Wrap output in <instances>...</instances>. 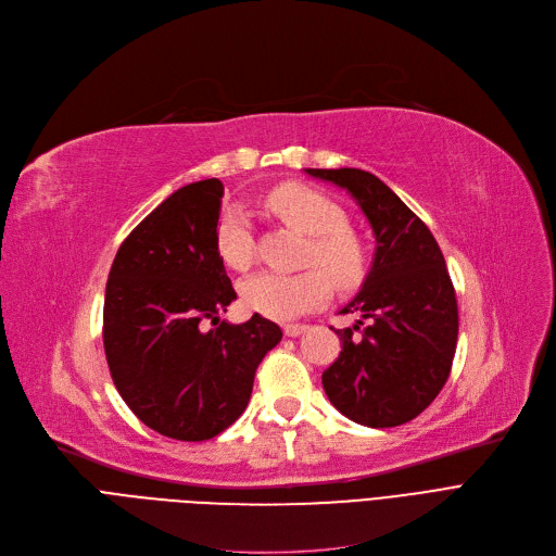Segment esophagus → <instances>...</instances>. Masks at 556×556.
I'll use <instances>...</instances> for the list:
<instances>
[{"instance_id": "obj_1", "label": "esophagus", "mask_w": 556, "mask_h": 556, "mask_svg": "<svg viewBox=\"0 0 556 556\" xmlns=\"http://www.w3.org/2000/svg\"><path fill=\"white\" fill-rule=\"evenodd\" d=\"M306 331V325H283V333L288 336V338H298L300 333H304Z\"/></svg>"}]
</instances>
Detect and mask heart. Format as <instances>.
<instances>
[{
    "mask_svg": "<svg viewBox=\"0 0 556 556\" xmlns=\"http://www.w3.org/2000/svg\"><path fill=\"white\" fill-rule=\"evenodd\" d=\"M266 204L286 225L308 233L304 263L317 268L295 275L266 270L248 277L241 283V300L250 311L288 319L325 304L331 295V281L349 290L365 279V248L346 227L349 220L340 204L302 185L275 187ZM216 250L225 266L233 270H248L252 266L254 233L248 214L237 204H229L218 216Z\"/></svg>",
    "mask_w": 556,
    "mask_h": 556,
    "instance_id": "obj_1",
    "label": "heart"
}]
</instances>
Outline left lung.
I'll return each instance as SVG.
<instances>
[{
    "mask_svg": "<svg viewBox=\"0 0 556 556\" xmlns=\"http://www.w3.org/2000/svg\"><path fill=\"white\" fill-rule=\"evenodd\" d=\"M356 198L376 233L374 266L342 313L340 356L323 374L329 401L352 421L392 428L413 421L442 392L457 346V300L444 254L426 223L376 175L306 168Z\"/></svg>",
    "mask_w": 556,
    "mask_h": 556,
    "instance_id": "8db88e82",
    "label": "left lung"
}]
</instances>
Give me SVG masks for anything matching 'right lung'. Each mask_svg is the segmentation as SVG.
I'll list each match as a JSON object with an SVG mask.
<instances>
[{"mask_svg": "<svg viewBox=\"0 0 556 556\" xmlns=\"http://www.w3.org/2000/svg\"><path fill=\"white\" fill-rule=\"evenodd\" d=\"M220 198L216 178L170 193L116 250L105 286L114 388L139 421L180 442L212 440L243 415L258 363L281 340L258 313L220 323L237 300L216 250Z\"/></svg>", "mask_w": 556, "mask_h": 556, "instance_id": "add662e5", "label": "right lung"}]
</instances>
